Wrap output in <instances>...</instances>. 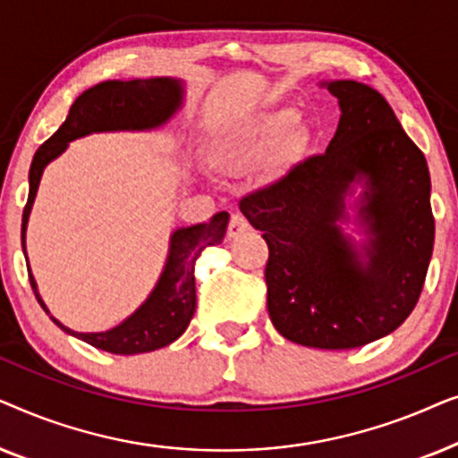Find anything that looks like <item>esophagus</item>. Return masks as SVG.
Masks as SVG:
<instances>
[{
  "label": "esophagus",
  "mask_w": 458,
  "mask_h": 458,
  "mask_svg": "<svg viewBox=\"0 0 458 458\" xmlns=\"http://www.w3.org/2000/svg\"><path fill=\"white\" fill-rule=\"evenodd\" d=\"M246 231H250V223L248 218L240 215V212H233L229 218V227H227V235L229 237H237L242 233H246Z\"/></svg>",
  "instance_id": "esophagus-1"
}]
</instances>
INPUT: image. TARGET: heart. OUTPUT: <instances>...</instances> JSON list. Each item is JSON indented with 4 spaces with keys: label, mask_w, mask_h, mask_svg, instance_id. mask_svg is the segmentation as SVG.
<instances>
[{
    "label": "heart",
    "mask_w": 458,
    "mask_h": 458,
    "mask_svg": "<svg viewBox=\"0 0 458 458\" xmlns=\"http://www.w3.org/2000/svg\"><path fill=\"white\" fill-rule=\"evenodd\" d=\"M296 112L279 108L262 112L235 131L225 143V160L237 171H248L260 165L273 152V165L284 166L296 160L306 148L302 131L293 129Z\"/></svg>",
    "instance_id": "1"
}]
</instances>
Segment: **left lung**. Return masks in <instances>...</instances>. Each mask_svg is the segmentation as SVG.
Segmentation results:
<instances>
[{"label": "left lung", "mask_w": 458, "mask_h": 458, "mask_svg": "<svg viewBox=\"0 0 458 458\" xmlns=\"http://www.w3.org/2000/svg\"><path fill=\"white\" fill-rule=\"evenodd\" d=\"M342 118L325 154L292 166L240 199L268 246L267 306L275 329L309 348L350 350L406 321L434 252L428 160L386 98L356 81H334ZM368 179L361 216L369 263L341 235L343 196Z\"/></svg>", "instance_id": "left-lung-1"}]
</instances>
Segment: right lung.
<instances>
[{
	"mask_svg": "<svg viewBox=\"0 0 458 458\" xmlns=\"http://www.w3.org/2000/svg\"><path fill=\"white\" fill-rule=\"evenodd\" d=\"M179 104L181 85L173 79L106 81V83L81 93L68 110L62 127L39 146L30 162L29 199L22 212V250L30 206L35 202L43 168L49 160L64 152L68 141L91 133V131L158 127L171 118ZM227 223V212H216L208 223L174 231L171 237V252H168L165 273H162L158 285L154 287L146 304L118 327L104 331V334H77L55 321L54 317L49 318L66 334L112 354H140L168 346L183 334L196 312V277H193L196 260L204 248L223 242ZM29 281L37 302L47 312L46 304L37 293L35 279L30 273Z\"/></svg>",
	"mask_w": 458,
	"mask_h": 458,
	"instance_id": "obj_1",
	"label": "right lung"
}]
</instances>
